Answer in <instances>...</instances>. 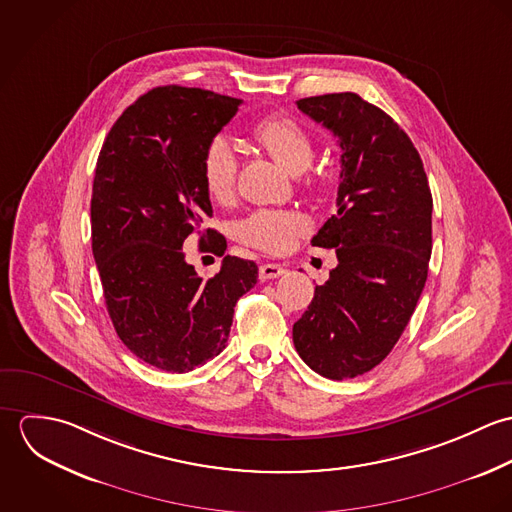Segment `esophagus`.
<instances>
[{"label": "esophagus", "mask_w": 512, "mask_h": 512, "mask_svg": "<svg viewBox=\"0 0 512 512\" xmlns=\"http://www.w3.org/2000/svg\"><path fill=\"white\" fill-rule=\"evenodd\" d=\"M286 270L280 264H262L260 266V280H274L280 278Z\"/></svg>", "instance_id": "1"}]
</instances>
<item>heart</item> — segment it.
<instances>
[{"mask_svg":"<svg viewBox=\"0 0 512 512\" xmlns=\"http://www.w3.org/2000/svg\"><path fill=\"white\" fill-rule=\"evenodd\" d=\"M252 138L288 171H305L315 155L309 132L292 118L268 116L252 126ZM238 159L228 140L215 138L203 153V183L209 197L228 205L236 195ZM307 228L305 219L286 209H260L240 222L238 238L252 248L280 254Z\"/></svg>","mask_w":512,"mask_h":512,"instance_id":"b5f03b06","label":"heart"}]
</instances>
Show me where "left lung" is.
<instances>
[{"instance_id": "left-lung-1", "label": "left lung", "mask_w": 512, "mask_h": 512, "mask_svg": "<svg viewBox=\"0 0 512 512\" xmlns=\"http://www.w3.org/2000/svg\"><path fill=\"white\" fill-rule=\"evenodd\" d=\"M297 108L339 138L337 213L311 244L337 268L293 323L303 363L331 380L380 365L404 333L432 256V191L418 149L355 92L301 98Z\"/></svg>"}]
</instances>
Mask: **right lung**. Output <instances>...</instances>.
<instances>
[{
    "mask_svg": "<svg viewBox=\"0 0 512 512\" xmlns=\"http://www.w3.org/2000/svg\"><path fill=\"white\" fill-rule=\"evenodd\" d=\"M240 104L201 88H153L124 110L98 155L90 222L108 315L138 359L167 372L219 355L236 301L258 280L254 262L224 256L205 282L183 250L191 234L207 252L226 250L222 234L203 230L213 217L203 153Z\"/></svg>",
    "mask_w": 512,
    "mask_h": 512,
    "instance_id": "obj_1",
    "label": "right lung"
}]
</instances>
